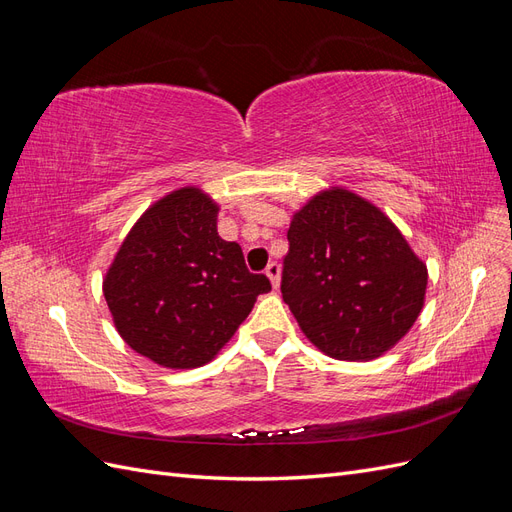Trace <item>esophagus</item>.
<instances>
[{
	"instance_id": "34e87169",
	"label": "esophagus",
	"mask_w": 512,
	"mask_h": 512,
	"mask_svg": "<svg viewBox=\"0 0 512 512\" xmlns=\"http://www.w3.org/2000/svg\"><path fill=\"white\" fill-rule=\"evenodd\" d=\"M265 273H267V277L271 280L273 288L280 286V265H277V262H269V267H267Z\"/></svg>"
}]
</instances>
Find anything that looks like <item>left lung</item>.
I'll list each match as a JSON object with an SVG mask.
<instances>
[{
  "label": "left lung",
  "mask_w": 512,
  "mask_h": 512,
  "mask_svg": "<svg viewBox=\"0 0 512 512\" xmlns=\"http://www.w3.org/2000/svg\"><path fill=\"white\" fill-rule=\"evenodd\" d=\"M288 243L282 297L333 359H376L421 314L427 267L365 198L342 188L316 194L292 215Z\"/></svg>",
  "instance_id": "8db88e82"
}]
</instances>
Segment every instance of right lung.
<instances>
[{"mask_svg": "<svg viewBox=\"0 0 512 512\" xmlns=\"http://www.w3.org/2000/svg\"><path fill=\"white\" fill-rule=\"evenodd\" d=\"M220 207L198 188L151 205L104 277V299L132 350L170 369L209 363L271 290L239 243L218 235Z\"/></svg>", "mask_w": 512, "mask_h": 512, "instance_id": "obj_1", "label": "right lung"}]
</instances>
